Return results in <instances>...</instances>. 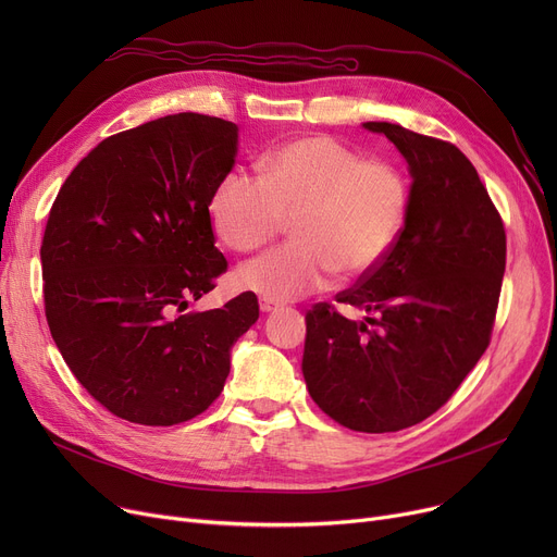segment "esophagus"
<instances>
[{
  "instance_id": "obj_1",
  "label": "esophagus",
  "mask_w": 557,
  "mask_h": 557,
  "mask_svg": "<svg viewBox=\"0 0 557 557\" xmlns=\"http://www.w3.org/2000/svg\"><path fill=\"white\" fill-rule=\"evenodd\" d=\"M259 309H261L263 313H271V311H277V309H280V302H275V300H271V298H261V300H259Z\"/></svg>"
}]
</instances>
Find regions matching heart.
<instances>
[{
	"label": "heart",
	"instance_id": "heart-1",
	"mask_svg": "<svg viewBox=\"0 0 557 557\" xmlns=\"http://www.w3.org/2000/svg\"><path fill=\"white\" fill-rule=\"evenodd\" d=\"M257 183L227 173L208 214L232 250L252 252L290 221V244L246 261L237 282L275 302L325 288L334 273L359 280L397 244L411 210L404 171L366 160L327 135L302 137L257 160Z\"/></svg>",
	"mask_w": 557,
	"mask_h": 557
}]
</instances>
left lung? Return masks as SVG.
I'll return each mask as SVG.
<instances>
[{
	"label": "left lung",
	"mask_w": 557,
	"mask_h": 557,
	"mask_svg": "<svg viewBox=\"0 0 557 557\" xmlns=\"http://www.w3.org/2000/svg\"><path fill=\"white\" fill-rule=\"evenodd\" d=\"M413 175L411 210L379 267L336 302L307 311L302 372L311 399L341 426L391 433L445 406L492 338L506 271V227L474 164L456 144L388 122ZM371 327L368 329L367 325Z\"/></svg>",
	"instance_id": "obj_1"
}]
</instances>
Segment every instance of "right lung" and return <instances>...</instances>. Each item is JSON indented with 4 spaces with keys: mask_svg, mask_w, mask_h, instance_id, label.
Returning <instances> with one entry per match:
<instances>
[{
    "mask_svg": "<svg viewBox=\"0 0 557 557\" xmlns=\"http://www.w3.org/2000/svg\"><path fill=\"white\" fill-rule=\"evenodd\" d=\"M237 124L181 112L106 137L58 191L40 246L45 315L78 384L112 416L171 426L214 404L252 290L187 311L227 271L208 202Z\"/></svg>",
    "mask_w": 557,
    "mask_h": 557,
    "instance_id": "right-lung-1",
    "label": "right lung"
}]
</instances>
